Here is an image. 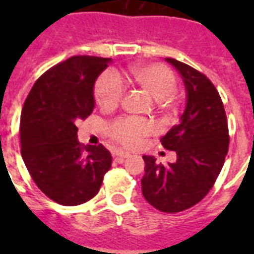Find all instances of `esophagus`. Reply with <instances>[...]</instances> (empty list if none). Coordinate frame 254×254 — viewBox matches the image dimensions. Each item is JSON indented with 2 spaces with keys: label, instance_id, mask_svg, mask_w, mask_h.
Returning a JSON list of instances; mask_svg holds the SVG:
<instances>
[{
  "label": "esophagus",
  "instance_id": "obj_1",
  "mask_svg": "<svg viewBox=\"0 0 254 254\" xmlns=\"http://www.w3.org/2000/svg\"><path fill=\"white\" fill-rule=\"evenodd\" d=\"M116 155H117V159H118V161H123L126 158H128L129 156L128 152H125V151H118Z\"/></svg>",
  "mask_w": 254,
  "mask_h": 254
}]
</instances>
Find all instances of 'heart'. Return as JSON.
Wrapping results in <instances>:
<instances>
[{
	"label": "heart",
	"instance_id": "1",
	"mask_svg": "<svg viewBox=\"0 0 254 254\" xmlns=\"http://www.w3.org/2000/svg\"><path fill=\"white\" fill-rule=\"evenodd\" d=\"M128 72L132 81L150 98L156 100V104L160 108L169 103L173 93L176 91V77L170 69L161 64H134ZM94 94L100 107L112 109L120 104L125 95V85L116 73L105 72L96 80ZM151 132V123L140 118H121L109 127L111 137L127 147L136 146L141 138Z\"/></svg>",
	"mask_w": 254,
	"mask_h": 254
}]
</instances>
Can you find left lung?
I'll return each instance as SVG.
<instances>
[{"mask_svg": "<svg viewBox=\"0 0 254 254\" xmlns=\"http://www.w3.org/2000/svg\"><path fill=\"white\" fill-rule=\"evenodd\" d=\"M181 75L186 108L179 122L161 138L177 160L168 165L143 155L141 179L147 202L163 212H179L198 203L214 186L229 147L226 114L214 84L203 73L174 58H165Z\"/></svg>", "mask_w": 254, "mask_h": 254, "instance_id": "8db88e82", "label": "left lung"}]
</instances>
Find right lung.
Instances as JSON below:
<instances>
[{
	"label": "right lung",
	"instance_id": "right-lung-1",
	"mask_svg": "<svg viewBox=\"0 0 254 254\" xmlns=\"http://www.w3.org/2000/svg\"><path fill=\"white\" fill-rule=\"evenodd\" d=\"M109 64L112 58L73 56L40 76L22 107V160L39 190L60 205L93 198L111 169V152L81 146L76 126L93 112L96 78Z\"/></svg>",
	"mask_w": 254,
	"mask_h": 254
}]
</instances>
